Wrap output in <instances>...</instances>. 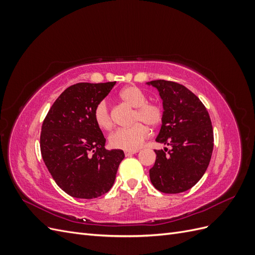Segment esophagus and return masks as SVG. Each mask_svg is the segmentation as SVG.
Listing matches in <instances>:
<instances>
[{"label": "esophagus", "mask_w": 255, "mask_h": 255, "mask_svg": "<svg viewBox=\"0 0 255 255\" xmlns=\"http://www.w3.org/2000/svg\"><path fill=\"white\" fill-rule=\"evenodd\" d=\"M137 152H138L137 150H135V151H126L125 154H126V156H132L133 154H135V153H137Z\"/></svg>", "instance_id": "esophagus-1"}]
</instances>
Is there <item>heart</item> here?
Instances as JSON below:
<instances>
[{
    "label": "heart",
    "instance_id": "b5f03b06",
    "mask_svg": "<svg viewBox=\"0 0 255 255\" xmlns=\"http://www.w3.org/2000/svg\"><path fill=\"white\" fill-rule=\"evenodd\" d=\"M119 99L122 103L133 107V125L129 128H121L116 129L109 137L111 146L115 149L125 151L137 150L143 141L149 137V128H156L165 118V110L157 102H148V98L136 86H128L119 92ZM94 118L99 128L102 129H111L113 119L109 105L105 101L99 102L94 111Z\"/></svg>",
    "mask_w": 255,
    "mask_h": 255
}]
</instances>
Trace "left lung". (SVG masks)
<instances>
[{
    "label": "left lung",
    "instance_id": "1",
    "mask_svg": "<svg viewBox=\"0 0 255 255\" xmlns=\"http://www.w3.org/2000/svg\"><path fill=\"white\" fill-rule=\"evenodd\" d=\"M148 84L159 91L165 110L156 141L170 145V150H155L150 180L164 194H180L195 186L210 164L212 121L204 104L183 85L165 80Z\"/></svg>",
    "mask_w": 255,
    "mask_h": 255
}]
</instances>
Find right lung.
Returning <instances> with one entry per match:
<instances>
[{"label": "right lung", "instance_id": "1", "mask_svg": "<svg viewBox=\"0 0 255 255\" xmlns=\"http://www.w3.org/2000/svg\"><path fill=\"white\" fill-rule=\"evenodd\" d=\"M116 82L78 83L53 103L41 127L40 151L53 180L69 196L95 199L114 185L122 150H106L94 118L99 102Z\"/></svg>", "mask_w": 255, "mask_h": 255}]
</instances>
